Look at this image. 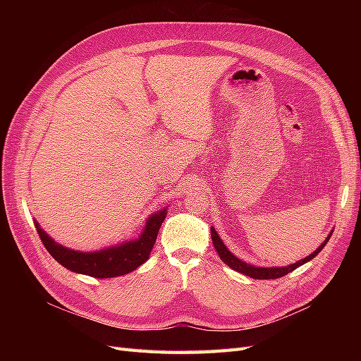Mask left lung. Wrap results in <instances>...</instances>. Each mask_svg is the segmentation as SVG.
I'll return each instance as SVG.
<instances>
[{
  "label": "left lung",
  "mask_w": 361,
  "mask_h": 361,
  "mask_svg": "<svg viewBox=\"0 0 361 361\" xmlns=\"http://www.w3.org/2000/svg\"><path fill=\"white\" fill-rule=\"evenodd\" d=\"M331 235H333V231L330 232L329 236L325 238V241H324L318 248H316L312 255H309L307 257H304V259H301V260H298V262H295V264L288 265V267H269V268H265V267L250 265V264H247V262H244V260H241V259H238V257H236L233 253H231V251H228V248L224 245L223 239L220 238V235L216 233L215 227L211 226L212 244H214V247H215V250H216L218 256H220V259L224 262V264H226L227 267H231L232 269H235V271H238V272H241V274L248 276V277H251V279H257V280H271V279H279V277H283V276L289 274V272H292L293 269H297L298 267L304 265L305 262H309V260H312L314 256H318L319 251L325 247L326 243H329V239L331 238Z\"/></svg>",
  "instance_id": "obj_1"
}]
</instances>
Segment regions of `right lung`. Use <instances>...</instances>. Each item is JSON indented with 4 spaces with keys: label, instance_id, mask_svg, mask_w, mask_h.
Instances as JSON below:
<instances>
[{
    "label": "right lung",
    "instance_id": "right-lung-1",
    "mask_svg": "<svg viewBox=\"0 0 361 361\" xmlns=\"http://www.w3.org/2000/svg\"><path fill=\"white\" fill-rule=\"evenodd\" d=\"M166 207L159 212L149 215L143 232L138 235L137 239H129V241H123L117 245L96 251H78L64 247L57 241H54L37 221H35V226L43 245L47 247L49 255L60 265L68 268L69 271L78 272V274H85L96 279H110L125 276L145 264L157 243L159 227L162 221L166 220Z\"/></svg>",
    "mask_w": 361,
    "mask_h": 361
}]
</instances>
